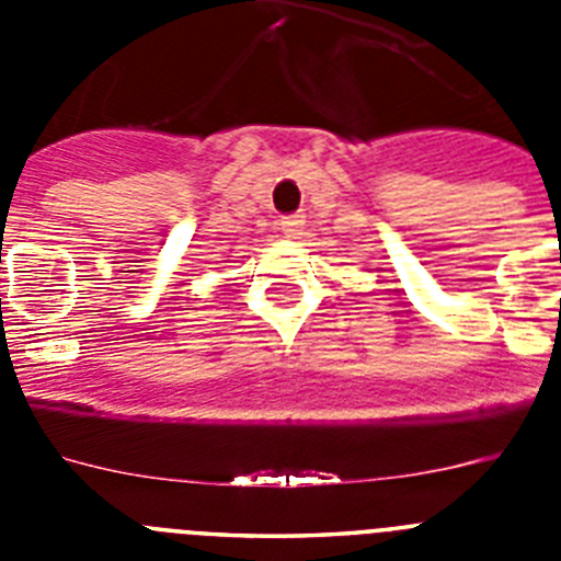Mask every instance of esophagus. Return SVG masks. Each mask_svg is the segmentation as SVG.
<instances>
[{"mask_svg":"<svg viewBox=\"0 0 561 561\" xmlns=\"http://www.w3.org/2000/svg\"><path fill=\"white\" fill-rule=\"evenodd\" d=\"M277 227H280V232L284 236H297V232L304 230V216H280V221H277Z\"/></svg>","mask_w":561,"mask_h":561,"instance_id":"1","label":"esophagus"}]
</instances>
